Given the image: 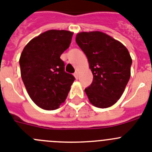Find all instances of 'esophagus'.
Here are the masks:
<instances>
[{"instance_id":"34e87169","label":"esophagus","mask_w":152,"mask_h":152,"mask_svg":"<svg viewBox=\"0 0 152 152\" xmlns=\"http://www.w3.org/2000/svg\"><path fill=\"white\" fill-rule=\"evenodd\" d=\"M74 75H75V77H76V78H78V76H79V72H78V71H75V74H74Z\"/></svg>"}]
</instances>
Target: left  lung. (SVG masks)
Returning a JSON list of instances; mask_svg holds the SVG:
<instances>
[{"instance_id":"8db88e82","label":"left lung","mask_w":152,"mask_h":152,"mask_svg":"<svg viewBox=\"0 0 152 152\" xmlns=\"http://www.w3.org/2000/svg\"><path fill=\"white\" fill-rule=\"evenodd\" d=\"M76 43L87 56L93 75L85 89L94 106L105 108L121 98L130 77L132 59L119 41L100 31L80 32Z\"/></svg>"}]
</instances>
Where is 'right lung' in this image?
<instances>
[{"label":"right lung","mask_w":152,"mask_h":152,"mask_svg":"<svg viewBox=\"0 0 152 152\" xmlns=\"http://www.w3.org/2000/svg\"><path fill=\"white\" fill-rule=\"evenodd\" d=\"M73 33L49 30L31 40L19 59L21 77L29 96L40 108L54 110L66 99L75 77L65 72L60 59Z\"/></svg>","instance_id":"add662e5"}]
</instances>
